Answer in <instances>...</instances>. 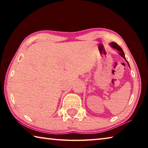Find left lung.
I'll use <instances>...</instances> for the list:
<instances>
[{
	"label": "left lung",
	"instance_id": "obj_1",
	"mask_svg": "<svg viewBox=\"0 0 148 148\" xmlns=\"http://www.w3.org/2000/svg\"><path fill=\"white\" fill-rule=\"evenodd\" d=\"M110 46H111L112 47H113L114 49H116V50H117V51H119V52H118V53H119V54L120 55V56H121L122 57H123V59L125 60V61H127V64H128L129 66L130 67L129 62H128V61H127L126 58H125V53H124L123 51V49H121V47H119V46H118V45H117V44L116 43V42H111V43H110Z\"/></svg>",
	"mask_w": 148,
	"mask_h": 148
}]
</instances>
